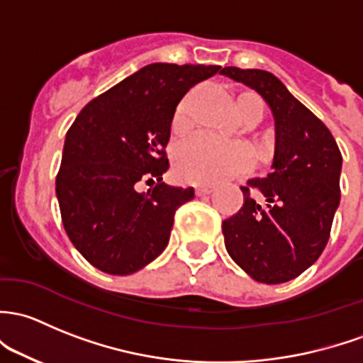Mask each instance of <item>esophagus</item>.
Returning a JSON list of instances; mask_svg holds the SVG:
<instances>
[{"mask_svg": "<svg viewBox=\"0 0 363 363\" xmlns=\"http://www.w3.org/2000/svg\"><path fill=\"white\" fill-rule=\"evenodd\" d=\"M211 193H213L212 186H198L196 188L198 196H205V194H211Z\"/></svg>", "mask_w": 363, "mask_h": 363, "instance_id": "34e87169", "label": "esophagus"}]
</instances>
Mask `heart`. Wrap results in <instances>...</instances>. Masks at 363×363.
Instances as JSON below:
<instances>
[{"mask_svg":"<svg viewBox=\"0 0 363 363\" xmlns=\"http://www.w3.org/2000/svg\"><path fill=\"white\" fill-rule=\"evenodd\" d=\"M198 91H189L174 111L172 127L186 130L191 125ZM236 113L247 123L261 121L264 106L255 94L245 91L236 99ZM254 167V152L247 144H224L205 133H196L181 143L174 155V170L177 177L191 184H213L236 175L247 174Z\"/></svg>","mask_w":363,"mask_h":363,"instance_id":"b5f03b06","label":"heart"}]
</instances>
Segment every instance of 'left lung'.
I'll use <instances>...</instances> for the list:
<instances>
[{
  "instance_id": "left-lung-1",
  "label": "left lung",
  "mask_w": 363,
  "mask_h": 363,
  "mask_svg": "<svg viewBox=\"0 0 363 363\" xmlns=\"http://www.w3.org/2000/svg\"><path fill=\"white\" fill-rule=\"evenodd\" d=\"M257 91L274 118L273 172L242 186L243 207L223 220L228 254L254 280L284 284L320 257L341 200L342 156L322 120L268 71L224 67ZM265 198L261 206L251 193Z\"/></svg>"
}]
</instances>
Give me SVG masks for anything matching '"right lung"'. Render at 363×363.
I'll return each mask as SVG.
<instances>
[{"mask_svg": "<svg viewBox=\"0 0 363 363\" xmlns=\"http://www.w3.org/2000/svg\"><path fill=\"white\" fill-rule=\"evenodd\" d=\"M220 71L203 64L143 67L90 101L66 133L55 179L64 230L101 272L130 274L169 245L174 216L193 188L163 182L179 101ZM139 182L152 188L136 191Z\"/></svg>", "mask_w": 363, "mask_h": 363, "instance_id": "right-lung-1", "label": "right lung"}]
</instances>
